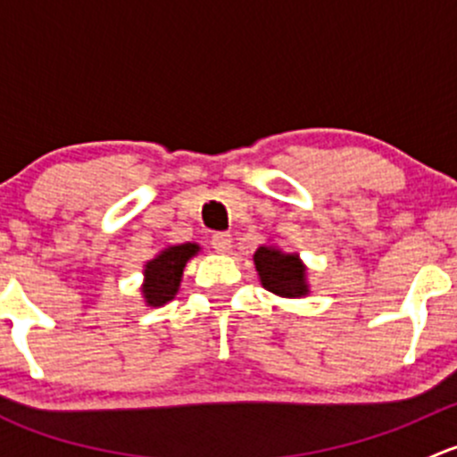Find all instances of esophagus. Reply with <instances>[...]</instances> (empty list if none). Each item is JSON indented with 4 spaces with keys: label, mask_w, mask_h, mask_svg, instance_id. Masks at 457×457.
<instances>
[{
    "label": "esophagus",
    "mask_w": 457,
    "mask_h": 457,
    "mask_svg": "<svg viewBox=\"0 0 457 457\" xmlns=\"http://www.w3.org/2000/svg\"><path fill=\"white\" fill-rule=\"evenodd\" d=\"M211 246L218 253H228L230 246H233V237H230V233H215L211 237Z\"/></svg>",
    "instance_id": "34e87169"
}]
</instances>
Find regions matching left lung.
I'll return each mask as SVG.
<instances>
[{"mask_svg": "<svg viewBox=\"0 0 457 457\" xmlns=\"http://www.w3.org/2000/svg\"><path fill=\"white\" fill-rule=\"evenodd\" d=\"M262 286L279 297H305L310 293L308 272L295 253H284L275 246H260L253 255Z\"/></svg>", "mask_w": 457, "mask_h": 457, "instance_id": "left-lung-1", "label": "left lung"}]
</instances>
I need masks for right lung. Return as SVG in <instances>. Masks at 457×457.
<instances>
[{"label":"right lung","instance_id":"right-lung-1","mask_svg":"<svg viewBox=\"0 0 457 457\" xmlns=\"http://www.w3.org/2000/svg\"><path fill=\"white\" fill-rule=\"evenodd\" d=\"M200 246L197 244H178V246H167L160 251L154 260L145 263V284H143V297L147 305H164L176 297L178 288H180L182 270H185L187 262L197 255Z\"/></svg>","mask_w":457,"mask_h":457}]
</instances>
